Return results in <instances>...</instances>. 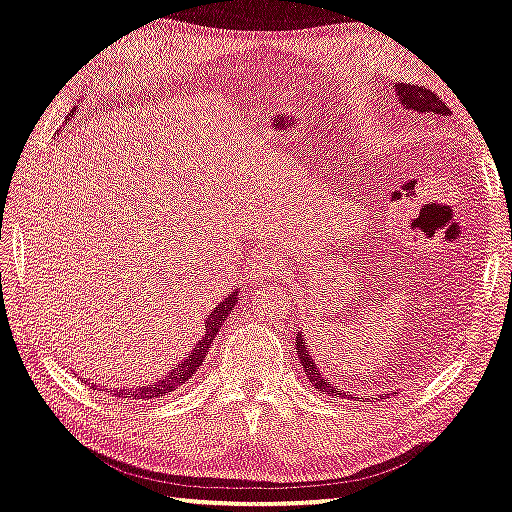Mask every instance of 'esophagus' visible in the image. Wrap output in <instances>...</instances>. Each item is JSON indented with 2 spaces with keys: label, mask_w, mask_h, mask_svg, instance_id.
Returning a JSON list of instances; mask_svg holds the SVG:
<instances>
[{
  "label": "esophagus",
  "mask_w": 512,
  "mask_h": 512,
  "mask_svg": "<svg viewBox=\"0 0 512 512\" xmlns=\"http://www.w3.org/2000/svg\"><path fill=\"white\" fill-rule=\"evenodd\" d=\"M276 269H278V264L274 262V257H269V260H264L262 267H255V269H252L250 281H260L262 276H271V274H274Z\"/></svg>",
  "instance_id": "1"
}]
</instances>
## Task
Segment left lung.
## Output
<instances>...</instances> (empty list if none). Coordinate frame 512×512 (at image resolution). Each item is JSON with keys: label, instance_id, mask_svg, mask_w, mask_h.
Here are the masks:
<instances>
[{"label": "left lung", "instance_id": "8db88e82", "mask_svg": "<svg viewBox=\"0 0 512 512\" xmlns=\"http://www.w3.org/2000/svg\"><path fill=\"white\" fill-rule=\"evenodd\" d=\"M397 94H399L401 103H404L409 111H416L418 115H437V118H442V115L451 113L449 108L444 106V101H439V96L432 92V89H425L423 84H397ZM295 349H297V359H300V364H302V371L307 373L312 387H316L321 394H328V397H347V394L338 390V385L328 378L326 371L316 364L312 352H309V345L302 340V333H297Z\"/></svg>", "mask_w": 512, "mask_h": 512}]
</instances>
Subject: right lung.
<instances>
[{"label": "right lung", "instance_id": "right-lung-1", "mask_svg": "<svg viewBox=\"0 0 512 512\" xmlns=\"http://www.w3.org/2000/svg\"><path fill=\"white\" fill-rule=\"evenodd\" d=\"M236 302H238V297L234 293V295L224 297L222 302L215 304V309H212V312L205 316V326H203V331H200L198 342L193 345V349L189 352V357L181 359V364L174 366L163 380H158L155 385L134 387V390H125V387H122V390L118 392V397L160 399V397H165V394L179 390V387L184 385L186 380H189L200 366H203V359H205V354H208L212 340H215V335L219 333V328H222V323L226 321V316L231 314V309H234Z\"/></svg>", "mask_w": 512, "mask_h": 512}]
</instances>
